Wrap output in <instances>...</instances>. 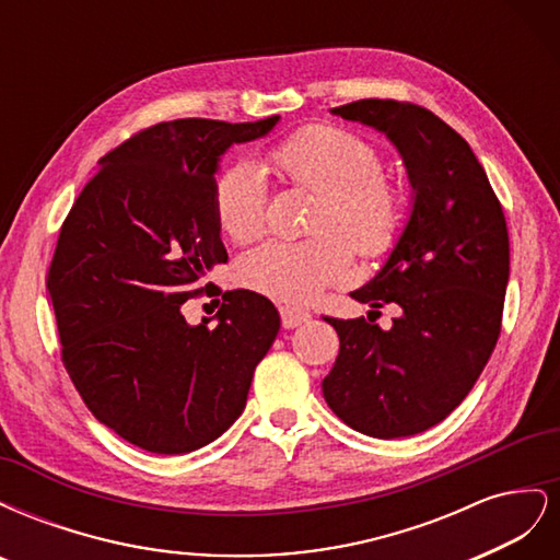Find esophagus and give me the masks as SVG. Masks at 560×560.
<instances>
[{
    "mask_svg": "<svg viewBox=\"0 0 560 560\" xmlns=\"http://www.w3.org/2000/svg\"><path fill=\"white\" fill-rule=\"evenodd\" d=\"M280 317H282L284 329H294V327L306 325V322L311 319V313L303 308H296V306H280Z\"/></svg>",
    "mask_w": 560,
    "mask_h": 560,
    "instance_id": "obj_1",
    "label": "esophagus"
}]
</instances>
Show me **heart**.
I'll return each mask as SVG.
<instances>
[{"label":"heart","instance_id":"b5f03b06","mask_svg":"<svg viewBox=\"0 0 560 560\" xmlns=\"http://www.w3.org/2000/svg\"><path fill=\"white\" fill-rule=\"evenodd\" d=\"M282 184L315 194L303 241H268L243 254L238 280L290 303L313 301L346 276L352 252L383 259L409 222V194L383 173L381 151L346 128L311 124L266 151ZM212 214L229 241L249 243L266 224V184L249 163L224 167L212 182Z\"/></svg>","mask_w":560,"mask_h":560}]
</instances>
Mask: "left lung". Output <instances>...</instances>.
<instances>
[{"label":"left lung","instance_id":"left-lung-1","mask_svg":"<svg viewBox=\"0 0 560 560\" xmlns=\"http://www.w3.org/2000/svg\"><path fill=\"white\" fill-rule=\"evenodd\" d=\"M334 114L385 132L416 189L401 241L378 276L350 296L371 308L395 303L387 331L371 319H325L338 358L322 393L346 425L397 439L442 422L495 350L510 233L500 200L469 144L430 109L399 100H358Z\"/></svg>","mask_w":560,"mask_h":560}]
</instances>
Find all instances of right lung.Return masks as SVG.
I'll use <instances>...</instances> for the list:
<instances>
[{"mask_svg":"<svg viewBox=\"0 0 560 560\" xmlns=\"http://www.w3.org/2000/svg\"><path fill=\"white\" fill-rule=\"evenodd\" d=\"M276 124L142 128L109 151L65 217L46 278L62 364L91 413L138 448L177 455L214 442L243 413L276 341L280 315L257 292H224L217 328H191L180 313L189 298L222 293L202 282L229 259L210 198L219 156Z\"/></svg>","mask_w":560,"mask_h":560,"instance_id":"1","label":"right lung"}]
</instances>
